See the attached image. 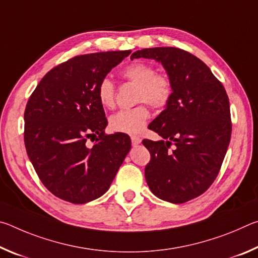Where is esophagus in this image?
<instances>
[{"label":"esophagus","mask_w":258,"mask_h":258,"mask_svg":"<svg viewBox=\"0 0 258 258\" xmlns=\"http://www.w3.org/2000/svg\"><path fill=\"white\" fill-rule=\"evenodd\" d=\"M131 140H132V145L133 146H138V145H140V143H141V139L138 138V137H132V138H131Z\"/></svg>","instance_id":"1"}]
</instances>
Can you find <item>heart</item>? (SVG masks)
Wrapping results in <instances>:
<instances>
[{"label":"heart","instance_id":"heart-1","mask_svg":"<svg viewBox=\"0 0 258 258\" xmlns=\"http://www.w3.org/2000/svg\"><path fill=\"white\" fill-rule=\"evenodd\" d=\"M156 68L149 63L134 62L123 69L126 80L139 86L138 102H147L152 108L163 109L169 103L173 95V83L167 75L156 74ZM98 98L104 108L115 106L116 90L109 78H103L98 87ZM150 117L149 109L145 104L126 109L115 113L110 118L113 131L130 135L142 133Z\"/></svg>","mask_w":258,"mask_h":258}]
</instances>
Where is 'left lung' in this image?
<instances>
[{"instance_id":"1","label":"left lung","mask_w":258,"mask_h":258,"mask_svg":"<svg viewBox=\"0 0 258 258\" xmlns=\"http://www.w3.org/2000/svg\"><path fill=\"white\" fill-rule=\"evenodd\" d=\"M139 58L160 62L173 83L171 101L149 124L161 140L142 141L151 155L146 180L156 197L186 203L212 185L223 163L232 127L228 94L211 69L184 50L150 47L131 55Z\"/></svg>"}]
</instances>
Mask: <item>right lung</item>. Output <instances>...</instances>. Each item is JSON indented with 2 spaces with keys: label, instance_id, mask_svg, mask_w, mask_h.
<instances>
[{
  "label": "right lung",
  "instance_id": "add662e5",
  "mask_svg": "<svg viewBox=\"0 0 258 258\" xmlns=\"http://www.w3.org/2000/svg\"><path fill=\"white\" fill-rule=\"evenodd\" d=\"M130 53L74 56L51 69L30 95L24 115L26 151L55 197L73 204L101 197L131 150L128 135L104 134L108 121L98 98L100 82ZM87 138L96 141L92 147Z\"/></svg>",
  "mask_w": 258,
  "mask_h": 258
}]
</instances>
